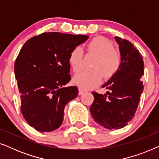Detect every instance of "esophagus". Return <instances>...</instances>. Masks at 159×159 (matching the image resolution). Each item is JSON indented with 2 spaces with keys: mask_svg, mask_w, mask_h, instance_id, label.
Returning <instances> with one entry per match:
<instances>
[{
  "mask_svg": "<svg viewBox=\"0 0 159 159\" xmlns=\"http://www.w3.org/2000/svg\"><path fill=\"white\" fill-rule=\"evenodd\" d=\"M78 90H79V95H82V94H83V93L85 92V90H83V89H82V88H79L78 89Z\"/></svg>",
  "mask_w": 159,
  "mask_h": 159,
  "instance_id": "esophagus-1",
  "label": "esophagus"
}]
</instances>
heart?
<instances>
[{"instance_id": "b5f03b06", "label": "heart", "mask_w": 159, "mask_h": 159, "mask_svg": "<svg viewBox=\"0 0 159 159\" xmlns=\"http://www.w3.org/2000/svg\"><path fill=\"white\" fill-rule=\"evenodd\" d=\"M88 53L95 56L91 65L92 70L82 71L73 78V82L82 89H91L101 83L103 78L110 80L117 75L121 67L122 58L121 53L114 49L111 41L103 36H96L87 45ZM83 51L76 47L71 51L69 63L74 72H77L82 66Z\"/></svg>"}]
</instances>
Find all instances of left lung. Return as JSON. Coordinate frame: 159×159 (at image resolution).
Here are the masks:
<instances>
[{"label": "left lung", "mask_w": 159, "mask_h": 159, "mask_svg": "<svg viewBox=\"0 0 159 159\" xmlns=\"http://www.w3.org/2000/svg\"><path fill=\"white\" fill-rule=\"evenodd\" d=\"M122 58L120 70L103 88L108 89L105 95L92 93L94 101L90 106L95 121L108 129L125 127L136 113L144 85L143 56L132 43L115 37Z\"/></svg>", "instance_id": "1"}]
</instances>
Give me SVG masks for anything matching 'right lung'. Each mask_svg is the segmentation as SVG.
<instances>
[{
	"instance_id": "add662e5",
	"label": "right lung",
	"mask_w": 159,
	"mask_h": 159,
	"mask_svg": "<svg viewBox=\"0 0 159 159\" xmlns=\"http://www.w3.org/2000/svg\"><path fill=\"white\" fill-rule=\"evenodd\" d=\"M88 35L43 32L23 45L14 64L20 93L21 111L39 132H52L61 125L64 107L78 95L70 81L69 56Z\"/></svg>"
}]
</instances>
